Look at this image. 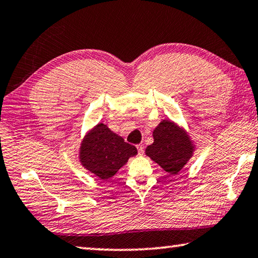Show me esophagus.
<instances>
[{
    "mask_svg": "<svg viewBox=\"0 0 258 258\" xmlns=\"http://www.w3.org/2000/svg\"><path fill=\"white\" fill-rule=\"evenodd\" d=\"M137 150H138V155L144 154V146L143 145H137Z\"/></svg>",
    "mask_w": 258,
    "mask_h": 258,
    "instance_id": "obj_1",
    "label": "esophagus"
}]
</instances>
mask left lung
Instances as JSON below:
<instances>
[{
  "label": "left lung",
  "mask_w": 258,
  "mask_h": 258,
  "mask_svg": "<svg viewBox=\"0 0 258 258\" xmlns=\"http://www.w3.org/2000/svg\"><path fill=\"white\" fill-rule=\"evenodd\" d=\"M153 137L154 143L147 146L146 155L170 174L182 170L195 151L189 135L173 121H161L153 132Z\"/></svg>",
  "instance_id": "obj_1"
}]
</instances>
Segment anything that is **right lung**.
<instances>
[{"instance_id": "add662e5", "label": "right lung", "mask_w": 258, "mask_h": 258, "mask_svg": "<svg viewBox=\"0 0 258 258\" xmlns=\"http://www.w3.org/2000/svg\"><path fill=\"white\" fill-rule=\"evenodd\" d=\"M135 155H137V148L125 143L104 123L89 130L79 150L80 163L102 180L113 177L129 157Z\"/></svg>"}]
</instances>
